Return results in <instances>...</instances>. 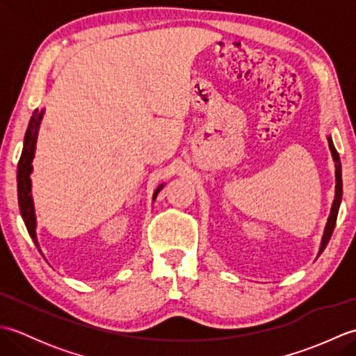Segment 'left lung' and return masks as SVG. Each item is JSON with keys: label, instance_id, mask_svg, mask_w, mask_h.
Returning a JSON list of instances; mask_svg holds the SVG:
<instances>
[{"label": "left lung", "instance_id": "1", "mask_svg": "<svg viewBox=\"0 0 356 356\" xmlns=\"http://www.w3.org/2000/svg\"><path fill=\"white\" fill-rule=\"evenodd\" d=\"M329 147L332 151V156H334V161H335V166H337V171H335V176H337V191H335V200H334V205H332V211H330V217H329V222L326 226V232H324V237L321 241V248H320V254L324 251V248L327 246L329 240L332 237V232H334L335 228V223H337V216H338V209H339V203H341V195H343V179H341V162H339V156L337 153V149L334 147V142L329 138Z\"/></svg>", "mask_w": 356, "mask_h": 356}]
</instances>
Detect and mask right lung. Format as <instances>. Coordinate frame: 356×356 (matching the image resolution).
<instances>
[{
	"mask_svg": "<svg viewBox=\"0 0 356 356\" xmlns=\"http://www.w3.org/2000/svg\"><path fill=\"white\" fill-rule=\"evenodd\" d=\"M42 113L44 111H38L35 110L32 118H30V122L26 131V138H24V148H22V153L18 162V203H19V209H21V216L22 220L26 223V228L30 234V237L33 238L35 245L38 248V240H36V217H35V211H33V202H32V194H30V190H32V182H30V172H32V161L35 156V145H36V139H38V131H40V124L42 119ZM161 185L154 193V199L157 193L162 190Z\"/></svg>",
	"mask_w": 356,
	"mask_h": 356,
	"instance_id": "obj_1",
	"label": "right lung"
}]
</instances>
